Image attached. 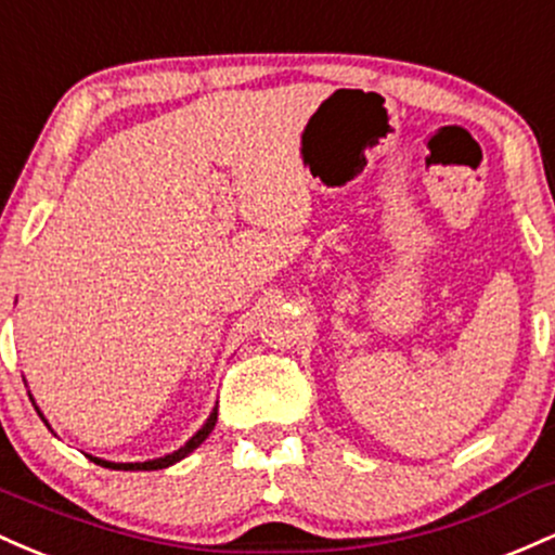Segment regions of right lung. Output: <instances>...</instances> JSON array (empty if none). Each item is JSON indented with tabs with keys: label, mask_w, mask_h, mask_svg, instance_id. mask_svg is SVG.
<instances>
[{
	"label": "right lung",
	"mask_w": 555,
	"mask_h": 555,
	"mask_svg": "<svg viewBox=\"0 0 555 555\" xmlns=\"http://www.w3.org/2000/svg\"><path fill=\"white\" fill-rule=\"evenodd\" d=\"M36 412H39V406H36ZM39 416H41V420H43V414H41V412H39ZM43 422H47V420H43ZM215 422H217V406L211 409L209 416H207V422H204V425H202V429H196V435H194V438H191V440H185V446H180L178 451L167 453V456L152 459V462H128V464H122V462H107V459H99V456H89V453H86V456H89L93 464L104 466V469H120V472H149V469H167V466L178 464L180 459H185V456H189V453H194L196 448L202 446L204 440L209 438V433H211V429H215ZM47 427H49V422H47Z\"/></svg>",
	"instance_id": "1"
}]
</instances>
